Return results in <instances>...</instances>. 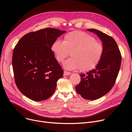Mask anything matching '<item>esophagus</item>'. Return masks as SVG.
I'll return each instance as SVG.
<instances>
[{
	"label": "esophagus",
	"mask_w": 132,
	"mask_h": 132,
	"mask_svg": "<svg viewBox=\"0 0 132 132\" xmlns=\"http://www.w3.org/2000/svg\"><path fill=\"white\" fill-rule=\"evenodd\" d=\"M71 73L70 72H67V71H64V76H66V75H70Z\"/></svg>",
	"instance_id": "1"
}]
</instances>
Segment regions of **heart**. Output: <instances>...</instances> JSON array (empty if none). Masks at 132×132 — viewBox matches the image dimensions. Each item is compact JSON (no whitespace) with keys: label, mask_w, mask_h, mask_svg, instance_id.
I'll list each match as a JSON object with an SVG mask.
<instances>
[{"label":"heart","mask_w":132,"mask_h":132,"mask_svg":"<svg viewBox=\"0 0 132 132\" xmlns=\"http://www.w3.org/2000/svg\"><path fill=\"white\" fill-rule=\"evenodd\" d=\"M51 50L55 59L62 62L70 54L72 57L64 62V67L69 70L89 71L100 62L103 46L89 34L74 31L66 34L64 40L57 39L52 43Z\"/></svg>","instance_id":"1"}]
</instances>
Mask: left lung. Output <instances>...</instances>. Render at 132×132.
<instances>
[{
	"label": "left lung",
	"instance_id": "obj_1",
	"mask_svg": "<svg viewBox=\"0 0 132 132\" xmlns=\"http://www.w3.org/2000/svg\"><path fill=\"white\" fill-rule=\"evenodd\" d=\"M87 30L96 34L102 40L103 55L95 69L86 74H80L81 82L75 89L84 98L95 100L106 95L114 86L120 70L121 55L116 42L112 37L96 29Z\"/></svg>",
	"mask_w": 132,
	"mask_h": 132
}]
</instances>
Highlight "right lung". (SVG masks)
<instances>
[{"label": "right lung", "mask_w": 132, "mask_h": 132, "mask_svg": "<svg viewBox=\"0 0 132 132\" xmlns=\"http://www.w3.org/2000/svg\"><path fill=\"white\" fill-rule=\"evenodd\" d=\"M66 31L52 28L26 34L13 52L15 82L20 92L34 101L47 100L54 93L64 71L51 45Z\"/></svg>", "instance_id": "add662e5"}]
</instances>
